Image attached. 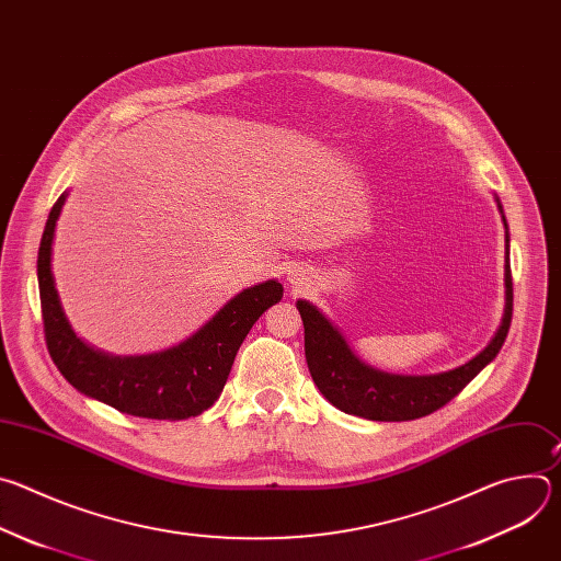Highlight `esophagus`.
I'll list each match as a JSON object with an SVG mask.
<instances>
[{"instance_id": "34e87169", "label": "esophagus", "mask_w": 561, "mask_h": 561, "mask_svg": "<svg viewBox=\"0 0 561 561\" xmlns=\"http://www.w3.org/2000/svg\"><path fill=\"white\" fill-rule=\"evenodd\" d=\"M288 282H290V284H293V286H297V284H301V282H299V275H297V273H295V271H288Z\"/></svg>"}]
</instances>
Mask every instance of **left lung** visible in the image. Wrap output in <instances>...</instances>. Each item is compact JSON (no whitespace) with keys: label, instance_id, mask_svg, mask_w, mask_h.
I'll return each instance as SVG.
<instances>
[{"label":"left lung","instance_id":"1","mask_svg":"<svg viewBox=\"0 0 561 561\" xmlns=\"http://www.w3.org/2000/svg\"><path fill=\"white\" fill-rule=\"evenodd\" d=\"M506 228L504 264V314L489 346L466 364L435 375H397L362 362L344 333L331 319L306 299H297L304 322V351L310 377L329 402L348 413L373 422H409L435 413L463 390V386L486 368L504 346L513 319V277H511V234L500 197L495 195Z\"/></svg>","mask_w":561,"mask_h":561}]
</instances>
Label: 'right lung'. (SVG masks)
<instances>
[{
	"mask_svg": "<svg viewBox=\"0 0 561 561\" xmlns=\"http://www.w3.org/2000/svg\"><path fill=\"white\" fill-rule=\"evenodd\" d=\"M66 197L68 193H61L50 208L37 255L44 333L55 366L72 388L119 413L171 422L202 415L217 402L239 346L262 312L282 299L284 286L268 279L244 288L197 333L167 351L148 355L98 351L72 331L55 288L53 239Z\"/></svg>",
	"mask_w": 561,
	"mask_h": 561,
	"instance_id": "obj_1",
	"label": "right lung"
}]
</instances>
